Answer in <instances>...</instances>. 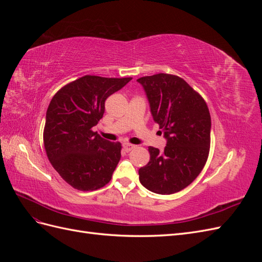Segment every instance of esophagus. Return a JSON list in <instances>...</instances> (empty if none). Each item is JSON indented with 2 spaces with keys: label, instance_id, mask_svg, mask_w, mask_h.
Instances as JSON below:
<instances>
[{
  "label": "esophagus",
  "instance_id": "34e87169",
  "mask_svg": "<svg viewBox=\"0 0 262 262\" xmlns=\"http://www.w3.org/2000/svg\"><path fill=\"white\" fill-rule=\"evenodd\" d=\"M134 147H136V145H133V144H129V143H124L123 144V149L125 150L126 153L130 152V150H132Z\"/></svg>",
  "mask_w": 262,
  "mask_h": 262
}]
</instances>
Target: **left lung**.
I'll return each mask as SVG.
<instances>
[{
  "instance_id": "left-lung-1",
  "label": "left lung",
  "mask_w": 262,
  "mask_h": 262,
  "mask_svg": "<svg viewBox=\"0 0 262 262\" xmlns=\"http://www.w3.org/2000/svg\"><path fill=\"white\" fill-rule=\"evenodd\" d=\"M137 81L167 141L163 152L148 147L150 158L139 169L140 182L158 194L178 192L198 177L208 160L211 117L207 102L176 75L160 73Z\"/></svg>"
}]
</instances>
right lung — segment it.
<instances>
[{"label":"right lung","instance_id":"1","mask_svg":"<svg viewBox=\"0 0 262 262\" xmlns=\"http://www.w3.org/2000/svg\"><path fill=\"white\" fill-rule=\"evenodd\" d=\"M132 77L85 75L54 95L46 115L43 144L53 168L69 185L93 191L107 185L121 157V144L92 129L104 116L105 101Z\"/></svg>","mask_w":262,"mask_h":262}]
</instances>
